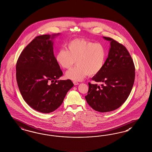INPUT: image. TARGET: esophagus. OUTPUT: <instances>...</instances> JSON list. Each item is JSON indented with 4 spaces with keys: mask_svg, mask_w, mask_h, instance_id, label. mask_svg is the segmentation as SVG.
Masks as SVG:
<instances>
[{
    "mask_svg": "<svg viewBox=\"0 0 152 152\" xmlns=\"http://www.w3.org/2000/svg\"><path fill=\"white\" fill-rule=\"evenodd\" d=\"M73 84L75 85H79V83L78 82H77V81H73Z\"/></svg>",
    "mask_w": 152,
    "mask_h": 152,
    "instance_id": "esophagus-1",
    "label": "esophagus"
}]
</instances>
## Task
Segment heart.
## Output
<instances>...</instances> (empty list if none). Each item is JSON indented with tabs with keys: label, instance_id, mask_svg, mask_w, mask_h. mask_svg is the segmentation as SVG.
<instances>
[{
	"label": "heart",
	"instance_id": "obj_1",
	"mask_svg": "<svg viewBox=\"0 0 152 152\" xmlns=\"http://www.w3.org/2000/svg\"><path fill=\"white\" fill-rule=\"evenodd\" d=\"M107 50L102 44L84 39H75L67 44V50L60 49L55 55V60L60 67L69 69L75 63L77 66L68 71L66 78L75 81H82L89 75L94 76L104 66Z\"/></svg>",
	"mask_w": 152,
	"mask_h": 152
}]
</instances>
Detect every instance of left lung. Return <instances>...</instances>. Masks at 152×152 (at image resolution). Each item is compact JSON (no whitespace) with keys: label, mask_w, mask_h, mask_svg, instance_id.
Masks as SVG:
<instances>
[{"label":"left lung","mask_w":152,"mask_h":152,"mask_svg":"<svg viewBox=\"0 0 152 152\" xmlns=\"http://www.w3.org/2000/svg\"><path fill=\"white\" fill-rule=\"evenodd\" d=\"M108 57L102 70L91 80L103 83L101 86L90 83L85 99L92 109L101 113L117 109L127 100L134 85L135 68L127 49L110 37Z\"/></svg>","instance_id":"8db88e82"}]
</instances>
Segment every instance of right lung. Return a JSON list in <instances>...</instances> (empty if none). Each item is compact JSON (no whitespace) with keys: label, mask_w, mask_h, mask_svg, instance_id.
<instances>
[{"label":"right lung","mask_w":152,"mask_h":152,"mask_svg":"<svg viewBox=\"0 0 152 152\" xmlns=\"http://www.w3.org/2000/svg\"><path fill=\"white\" fill-rule=\"evenodd\" d=\"M58 35L36 37L16 63V80L22 97L32 109L42 113L57 109L74 85L71 80H58L63 75L53 51V39Z\"/></svg>","instance_id":"right-lung-1"}]
</instances>
